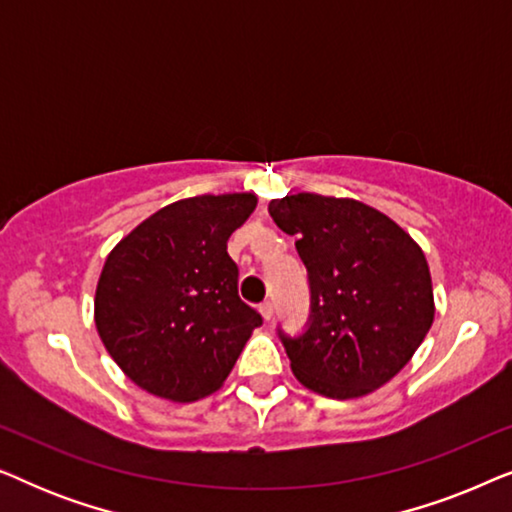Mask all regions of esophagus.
Instances as JSON below:
<instances>
[{"label": "esophagus", "mask_w": 512, "mask_h": 512, "mask_svg": "<svg viewBox=\"0 0 512 512\" xmlns=\"http://www.w3.org/2000/svg\"><path fill=\"white\" fill-rule=\"evenodd\" d=\"M258 312L263 314L265 321H270L272 314H275V305H272V300H263V303L258 305Z\"/></svg>", "instance_id": "1"}]
</instances>
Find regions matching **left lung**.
<instances>
[{"label": "left lung", "mask_w": 512, "mask_h": 512, "mask_svg": "<svg viewBox=\"0 0 512 512\" xmlns=\"http://www.w3.org/2000/svg\"><path fill=\"white\" fill-rule=\"evenodd\" d=\"M268 212L296 237L310 284L303 333L277 328L291 370L307 389L356 398L380 389L433 324L429 265L415 240L359 200L298 193Z\"/></svg>", "instance_id": "left-lung-1"}]
</instances>
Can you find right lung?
<instances>
[{
    "mask_svg": "<svg viewBox=\"0 0 512 512\" xmlns=\"http://www.w3.org/2000/svg\"><path fill=\"white\" fill-rule=\"evenodd\" d=\"M256 195L172 202L123 237L95 293L97 333L137 387L188 403L216 391L263 317L237 293L228 237Z\"/></svg>",
    "mask_w": 512,
    "mask_h": 512,
    "instance_id": "add662e5",
    "label": "right lung"
}]
</instances>
